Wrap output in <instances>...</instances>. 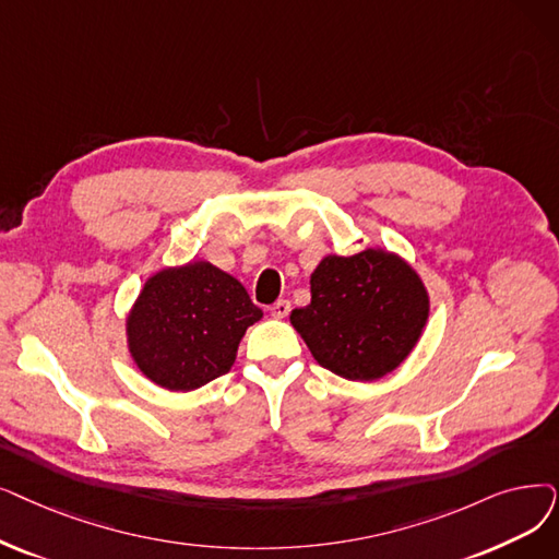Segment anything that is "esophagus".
Returning a JSON list of instances; mask_svg holds the SVG:
<instances>
[{"label":"esophagus","mask_w":559,"mask_h":559,"mask_svg":"<svg viewBox=\"0 0 559 559\" xmlns=\"http://www.w3.org/2000/svg\"><path fill=\"white\" fill-rule=\"evenodd\" d=\"M272 314H274V318H278V320H283V318H287V314H289V310H293V304H289L287 299H278L272 308Z\"/></svg>","instance_id":"34e87169"}]
</instances>
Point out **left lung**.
Masks as SVG:
<instances>
[{
  "label": "left lung",
  "instance_id": "left-lung-1",
  "mask_svg": "<svg viewBox=\"0 0 559 559\" xmlns=\"http://www.w3.org/2000/svg\"><path fill=\"white\" fill-rule=\"evenodd\" d=\"M429 318L414 266L383 249L326 255L310 276V304L289 322L314 360L349 381H377L400 368Z\"/></svg>",
  "mask_w": 559,
  "mask_h": 559
}]
</instances>
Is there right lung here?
I'll list each match as a JSON object with an SVG mask.
<instances>
[{
	"label": "right lung",
	"mask_w": 559,
	"mask_h": 559,
	"mask_svg": "<svg viewBox=\"0 0 559 559\" xmlns=\"http://www.w3.org/2000/svg\"><path fill=\"white\" fill-rule=\"evenodd\" d=\"M262 318L237 278L205 260L145 281L128 314V347L153 383L187 393L226 374L239 340Z\"/></svg>",
	"instance_id": "add662e5"
}]
</instances>
